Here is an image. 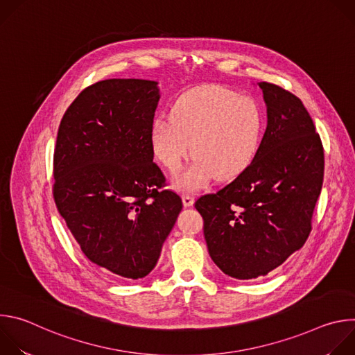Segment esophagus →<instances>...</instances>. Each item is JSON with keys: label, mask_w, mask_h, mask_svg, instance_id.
I'll return each mask as SVG.
<instances>
[{"label": "esophagus", "mask_w": 355, "mask_h": 355, "mask_svg": "<svg viewBox=\"0 0 355 355\" xmlns=\"http://www.w3.org/2000/svg\"><path fill=\"white\" fill-rule=\"evenodd\" d=\"M193 202H195V199H193L192 195H189V193H184V195H182V204H184L185 208L192 207Z\"/></svg>", "instance_id": "34e87169"}]
</instances>
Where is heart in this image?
Here are the masks:
<instances>
[{
	"mask_svg": "<svg viewBox=\"0 0 355 355\" xmlns=\"http://www.w3.org/2000/svg\"><path fill=\"white\" fill-rule=\"evenodd\" d=\"M263 133V114L248 95L207 85L182 94L171 115L150 129V144L160 164L174 173L191 155L195 163L175 178L178 188H198L212 177L229 181L254 160Z\"/></svg>",
	"mask_w": 355,
	"mask_h": 355,
	"instance_id": "1",
	"label": "heart"
}]
</instances>
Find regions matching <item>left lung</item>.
Listing matches in <instances>:
<instances>
[{"label":"left lung","instance_id":"8db88e82","mask_svg":"<svg viewBox=\"0 0 355 355\" xmlns=\"http://www.w3.org/2000/svg\"><path fill=\"white\" fill-rule=\"evenodd\" d=\"M259 87L268 121L254 160L195 202L211 259L237 279L267 275L305 244L323 185V144L302 101L271 83Z\"/></svg>","mask_w":355,"mask_h":355}]
</instances>
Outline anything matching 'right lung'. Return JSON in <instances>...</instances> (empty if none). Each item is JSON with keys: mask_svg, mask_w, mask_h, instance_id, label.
<instances>
[{"mask_svg": "<svg viewBox=\"0 0 355 355\" xmlns=\"http://www.w3.org/2000/svg\"><path fill=\"white\" fill-rule=\"evenodd\" d=\"M159 99L156 81H98L73 101L58 132L56 207L87 259L123 279L156 267L182 209L153 163Z\"/></svg>", "mask_w": 355, "mask_h": 355, "instance_id": "obj_1", "label": "right lung"}]
</instances>
